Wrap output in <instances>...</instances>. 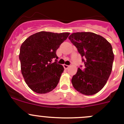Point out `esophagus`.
<instances>
[{
    "mask_svg": "<svg viewBox=\"0 0 124 124\" xmlns=\"http://www.w3.org/2000/svg\"><path fill=\"white\" fill-rule=\"evenodd\" d=\"M63 68H65V70H67V69H68V68H69V65H65V64H64L63 65Z\"/></svg>",
    "mask_w": 124,
    "mask_h": 124,
    "instance_id": "34e87169",
    "label": "esophagus"
}]
</instances>
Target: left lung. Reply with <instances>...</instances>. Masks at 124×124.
Returning <instances> with one entry per match:
<instances>
[{"mask_svg": "<svg viewBox=\"0 0 124 124\" xmlns=\"http://www.w3.org/2000/svg\"><path fill=\"white\" fill-rule=\"evenodd\" d=\"M68 39L77 48L85 67L78 68L71 80L72 86L83 95L95 94L103 88L112 72L114 60L112 46L92 32L73 33Z\"/></svg>", "mask_w": 124, "mask_h": 124, "instance_id": "8db88e82", "label": "left lung"}]
</instances>
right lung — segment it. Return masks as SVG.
Returning <instances> with one entry per match:
<instances>
[{"label": "right lung", "instance_id": "1", "mask_svg": "<svg viewBox=\"0 0 124 124\" xmlns=\"http://www.w3.org/2000/svg\"><path fill=\"white\" fill-rule=\"evenodd\" d=\"M70 33L41 31L28 37L20 47L21 71L27 86L35 92L46 93L53 91L63 72L57 63L56 50ZM56 58L55 62L52 60Z\"/></svg>", "mask_w": 124, "mask_h": 124}]
</instances>
